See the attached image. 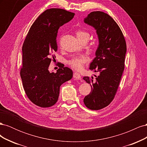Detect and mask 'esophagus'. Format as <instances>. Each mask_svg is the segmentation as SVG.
<instances>
[{
    "label": "esophagus",
    "instance_id": "34e87169",
    "mask_svg": "<svg viewBox=\"0 0 147 147\" xmlns=\"http://www.w3.org/2000/svg\"><path fill=\"white\" fill-rule=\"evenodd\" d=\"M73 77H74V78L78 79H78H80V78H81L80 75V74L78 73V72H75L74 73Z\"/></svg>",
    "mask_w": 147,
    "mask_h": 147
}]
</instances>
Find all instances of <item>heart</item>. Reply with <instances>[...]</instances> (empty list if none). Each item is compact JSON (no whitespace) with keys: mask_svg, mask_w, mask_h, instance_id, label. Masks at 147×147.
<instances>
[{"mask_svg":"<svg viewBox=\"0 0 147 147\" xmlns=\"http://www.w3.org/2000/svg\"><path fill=\"white\" fill-rule=\"evenodd\" d=\"M77 37L78 39L82 38H86L89 40L90 38V34L86 31L83 30H78L76 32ZM88 61V58L84 56H75L72 57V59H70L68 62L69 65L71 67L80 70L82 69L84 64Z\"/></svg>","mask_w":147,"mask_h":147,"instance_id":"heart-1","label":"heart"}]
</instances>
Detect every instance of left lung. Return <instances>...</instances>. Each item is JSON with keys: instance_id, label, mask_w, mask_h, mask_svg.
Masks as SVG:
<instances>
[{"instance_id": "1", "label": "left lung", "mask_w": 147, "mask_h": 147, "mask_svg": "<svg viewBox=\"0 0 147 147\" xmlns=\"http://www.w3.org/2000/svg\"><path fill=\"white\" fill-rule=\"evenodd\" d=\"M84 21L95 28L99 43L90 67L99 75L95 79L83 77L91 86L83 102L89 109L98 110L108 106L116 95L124 69L126 43L121 29L107 13L91 12Z\"/></svg>"}]
</instances>
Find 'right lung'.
Returning <instances> with one entry per match:
<instances>
[{
  "label": "right lung",
  "mask_w": 147,
  "mask_h": 147,
  "mask_svg": "<svg viewBox=\"0 0 147 147\" xmlns=\"http://www.w3.org/2000/svg\"><path fill=\"white\" fill-rule=\"evenodd\" d=\"M74 15L61 8L46 10L34 22L24 40L21 78L26 96L40 107L54 105L61 84L72 78V70L63 64H59L56 73L49 72L48 67L52 58L56 57L58 29Z\"/></svg>",
  "instance_id": "add662e5"
}]
</instances>
